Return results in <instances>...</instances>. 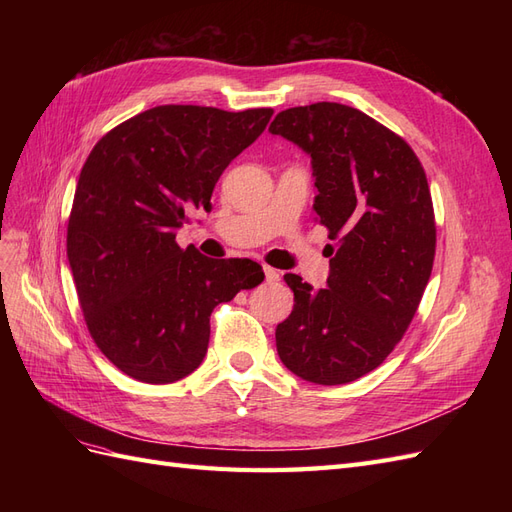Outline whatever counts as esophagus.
<instances>
[{
    "label": "esophagus",
    "mask_w": 512,
    "mask_h": 512,
    "mask_svg": "<svg viewBox=\"0 0 512 512\" xmlns=\"http://www.w3.org/2000/svg\"><path fill=\"white\" fill-rule=\"evenodd\" d=\"M265 282H267V284L280 282V271H275V269H271V267H265Z\"/></svg>",
    "instance_id": "obj_1"
}]
</instances>
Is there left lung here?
<instances>
[{
  "mask_svg": "<svg viewBox=\"0 0 512 512\" xmlns=\"http://www.w3.org/2000/svg\"><path fill=\"white\" fill-rule=\"evenodd\" d=\"M312 158L314 211L329 228L327 288L286 273L290 316L277 324L282 363L314 384H346L376 369L412 322L436 254L425 170L404 138L337 102L273 119Z\"/></svg>",
  "mask_w": 512,
  "mask_h": 512,
  "instance_id": "8db88e82",
  "label": "left lung"
}]
</instances>
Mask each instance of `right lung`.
Returning a JSON list of instances; mask_svg holds the SVG:
<instances>
[{
	"label": "right lung",
	"instance_id": "right-lung-1",
	"mask_svg": "<svg viewBox=\"0 0 512 512\" xmlns=\"http://www.w3.org/2000/svg\"><path fill=\"white\" fill-rule=\"evenodd\" d=\"M271 108H149L102 136L81 170L68 222V262L87 329L123 374L149 384L203 363L215 305L254 288L250 258H207L181 247L188 213L265 132Z\"/></svg>",
	"mask_w": 512,
	"mask_h": 512
}]
</instances>
